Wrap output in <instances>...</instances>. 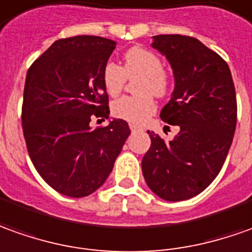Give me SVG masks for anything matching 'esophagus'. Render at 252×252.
Masks as SVG:
<instances>
[{"mask_svg": "<svg viewBox=\"0 0 252 252\" xmlns=\"http://www.w3.org/2000/svg\"><path fill=\"white\" fill-rule=\"evenodd\" d=\"M129 128H131V131L132 132H136V131H140L142 128L139 126H136V124H129Z\"/></svg>", "mask_w": 252, "mask_h": 252, "instance_id": "34e87169", "label": "esophagus"}]
</instances>
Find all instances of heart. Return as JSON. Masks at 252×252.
Listing matches in <instances>:
<instances>
[{
  "label": "heart",
  "mask_w": 252,
  "mask_h": 252,
  "mask_svg": "<svg viewBox=\"0 0 252 252\" xmlns=\"http://www.w3.org/2000/svg\"><path fill=\"white\" fill-rule=\"evenodd\" d=\"M126 78H140L136 83L138 96H123L114 100L112 113L117 119L132 124H142L155 113L156 103L152 95L161 97L169 91V78L164 71L158 55L146 48L133 47L124 55L123 66L113 62L106 63L102 71L104 91L110 96H117L124 88Z\"/></svg>",
  "instance_id": "heart-1"
}]
</instances>
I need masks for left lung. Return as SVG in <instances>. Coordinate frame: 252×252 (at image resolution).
<instances>
[{"instance_id": "1", "label": "left lung", "mask_w": 252, "mask_h": 252, "mask_svg": "<svg viewBox=\"0 0 252 252\" xmlns=\"http://www.w3.org/2000/svg\"><path fill=\"white\" fill-rule=\"evenodd\" d=\"M152 47L167 58L175 80L160 117L179 132L165 142L148 131L142 172L158 197L182 201L208 188L226 160L237 121L234 84L226 62L197 38L162 34Z\"/></svg>"}]
</instances>
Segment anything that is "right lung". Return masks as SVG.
<instances>
[{"mask_svg":"<svg viewBox=\"0 0 252 252\" xmlns=\"http://www.w3.org/2000/svg\"><path fill=\"white\" fill-rule=\"evenodd\" d=\"M116 41L77 35L55 41L26 76L22 126L27 152L42 179L68 197L99 189L129 136L126 121L109 119L102 71ZM102 119V120H103Z\"/></svg>","mask_w":252,"mask_h":252,"instance_id":"1","label":"right lung"}]
</instances>
